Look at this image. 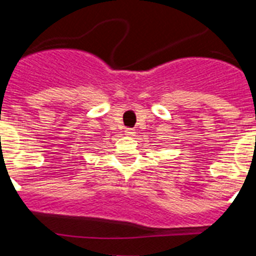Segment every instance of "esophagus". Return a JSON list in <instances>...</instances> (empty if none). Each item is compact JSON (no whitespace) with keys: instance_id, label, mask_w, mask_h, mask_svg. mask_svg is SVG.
Segmentation results:
<instances>
[{"instance_id":"obj_1","label":"esophagus","mask_w":256,"mask_h":256,"mask_svg":"<svg viewBox=\"0 0 256 256\" xmlns=\"http://www.w3.org/2000/svg\"><path fill=\"white\" fill-rule=\"evenodd\" d=\"M126 134H128V136H130V134H133V133H134V130H132V128H126Z\"/></svg>"}]
</instances>
